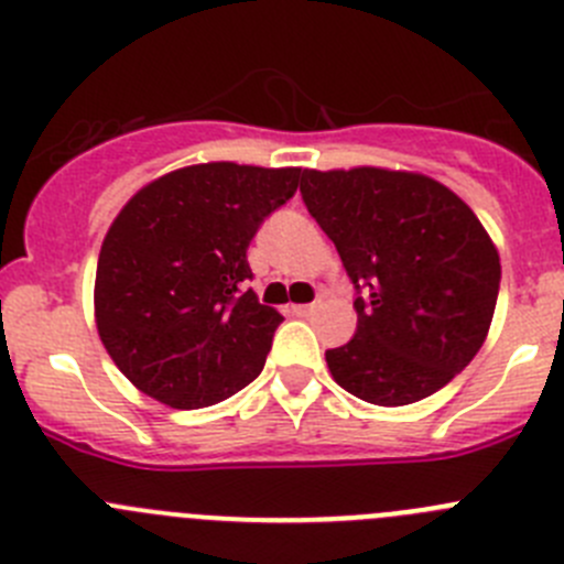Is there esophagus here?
<instances>
[{
  "label": "esophagus",
  "mask_w": 564,
  "mask_h": 564,
  "mask_svg": "<svg viewBox=\"0 0 564 564\" xmlns=\"http://www.w3.org/2000/svg\"><path fill=\"white\" fill-rule=\"evenodd\" d=\"M289 312H292L294 317H308V314H314V303H300V306H289Z\"/></svg>",
  "instance_id": "1"
}]
</instances>
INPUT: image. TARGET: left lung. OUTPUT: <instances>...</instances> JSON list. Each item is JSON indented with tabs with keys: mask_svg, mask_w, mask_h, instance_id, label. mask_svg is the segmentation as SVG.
I'll return each mask as SVG.
<instances>
[{
	"mask_svg": "<svg viewBox=\"0 0 564 564\" xmlns=\"http://www.w3.org/2000/svg\"><path fill=\"white\" fill-rule=\"evenodd\" d=\"M303 203L339 250L359 325L325 354L334 381L409 406L465 370L489 334L501 258L470 205L420 172L303 170Z\"/></svg>",
	"mask_w": 564,
	"mask_h": 564,
	"instance_id": "obj_1",
	"label": "left lung"
}]
</instances>
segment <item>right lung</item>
Returning a JSON list of instances; mask_svg holds the SVG:
<instances>
[{"instance_id": "right-lung-1", "label": "right lung", "mask_w": 564, "mask_h": 564, "mask_svg": "<svg viewBox=\"0 0 564 564\" xmlns=\"http://www.w3.org/2000/svg\"><path fill=\"white\" fill-rule=\"evenodd\" d=\"M297 183V166L194 163L141 186L116 214L99 250L94 319L135 389L172 409H203L264 370L283 317L245 289L247 247Z\"/></svg>"}]
</instances>
